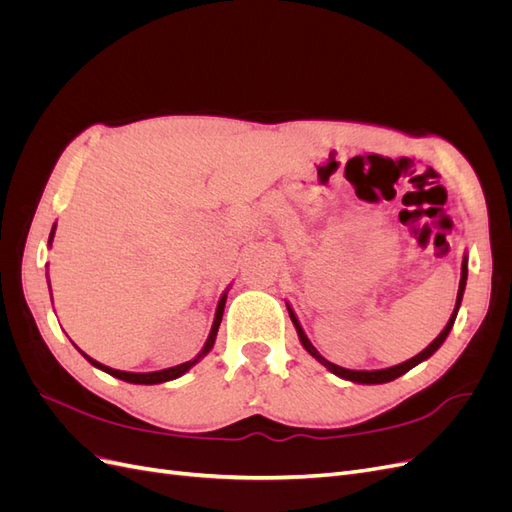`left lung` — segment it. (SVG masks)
Instances as JSON below:
<instances>
[{"label":"left lung","instance_id":"8db88e82","mask_svg":"<svg viewBox=\"0 0 512 512\" xmlns=\"http://www.w3.org/2000/svg\"><path fill=\"white\" fill-rule=\"evenodd\" d=\"M466 280H468V258H463V265H461V282H459V292H457V303H455V309H453V314H451V320H448V324L444 327V331H442L436 339H433V342H431V344H429L421 354H416V356H412L410 361H406V363H399V365L389 367V369H376V371H352V369H344V367H339V365H335V363L327 361V359H324V356H322V354L312 346V342H309L307 335H305V333H303V329H301V324H299L297 316L292 314V309H290V307H288V314H290V320L294 322V329H297V333H299V339H301L303 348H305L309 354H312L314 359H318L324 367L331 369L333 374H337L339 378H346V380H352V382H359V384H382V382H391V380H395V378H399V376H404L406 371H410L414 365H418L421 361L429 359V356L442 346V342H444V339L448 337V333H451L453 324H455V318H457V312H459V305H461V299H463V290H466Z\"/></svg>","mask_w":512,"mask_h":512}]
</instances>
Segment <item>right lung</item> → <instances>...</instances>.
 I'll return each instance as SVG.
<instances>
[{"label": "right lung", "instance_id": "right-lung-1", "mask_svg": "<svg viewBox=\"0 0 512 512\" xmlns=\"http://www.w3.org/2000/svg\"><path fill=\"white\" fill-rule=\"evenodd\" d=\"M53 232H55V226H53V230H51V237H49V243H51V239H53ZM224 305H226V294L224 297L220 299V303H218V312H215V320H213V327H211V333H209V337H207V342H205V348L200 350V354L196 356L194 361H188V363H181V365H177V367H168V369H162V371H151V374H132V371H119V369H111V367H106V365H102V363H98V361H94L91 359V356H87L85 354V359L91 363V365H96L98 369H102V371H106V374H111V376H115V378H119V380H126V382H134V384H158V382H166V380H175V378H179V376H183L185 371H188L200 356L203 354H207L211 348H213V344H215V335H218V329H220V322H222V314H224Z\"/></svg>", "mask_w": 512, "mask_h": 512}]
</instances>
